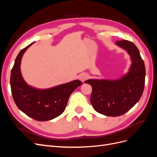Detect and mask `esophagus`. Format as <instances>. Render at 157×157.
<instances>
[{"label": "esophagus", "mask_w": 157, "mask_h": 157, "mask_svg": "<svg viewBox=\"0 0 157 157\" xmlns=\"http://www.w3.org/2000/svg\"><path fill=\"white\" fill-rule=\"evenodd\" d=\"M79 79L81 80L82 82H84L85 80L88 78V75L86 74H81L79 76Z\"/></svg>", "instance_id": "obj_1"}]
</instances>
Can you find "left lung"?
<instances>
[{
    "label": "left lung",
    "instance_id": "obj_1",
    "mask_svg": "<svg viewBox=\"0 0 157 157\" xmlns=\"http://www.w3.org/2000/svg\"><path fill=\"white\" fill-rule=\"evenodd\" d=\"M115 44L130 56L128 72L117 80L88 79L91 85L92 105L98 113L108 117L124 115L138 102L145 86V67L140 51L133 42L118 40Z\"/></svg>",
    "mask_w": 157,
    "mask_h": 157
}]
</instances>
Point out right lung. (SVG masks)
Wrapping results in <instances>:
<instances>
[{
  "label": "right lung",
  "instance_id": "right-lung-1",
  "mask_svg": "<svg viewBox=\"0 0 157 157\" xmlns=\"http://www.w3.org/2000/svg\"><path fill=\"white\" fill-rule=\"evenodd\" d=\"M33 43L22 49L16 57L11 71V91L20 110L36 121H47L63 113L71 94L82 82L75 80L47 89H38L28 85L22 77L20 66L23 54Z\"/></svg>",
  "mask_w": 157,
  "mask_h": 157
}]
</instances>
